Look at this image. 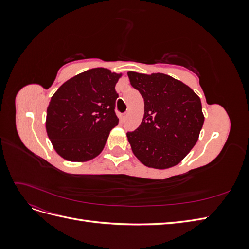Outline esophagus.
I'll use <instances>...</instances> for the list:
<instances>
[{
  "label": "esophagus",
  "mask_w": 249,
  "mask_h": 249,
  "mask_svg": "<svg viewBox=\"0 0 249 249\" xmlns=\"http://www.w3.org/2000/svg\"><path fill=\"white\" fill-rule=\"evenodd\" d=\"M126 115H127V112L123 113V114H120V119H122V120H124V119L126 118Z\"/></svg>",
  "instance_id": "1"
}]
</instances>
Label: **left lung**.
I'll use <instances>...</instances> for the list:
<instances>
[{"instance_id":"1","label":"left lung","mask_w":249,"mask_h":249,"mask_svg":"<svg viewBox=\"0 0 249 249\" xmlns=\"http://www.w3.org/2000/svg\"><path fill=\"white\" fill-rule=\"evenodd\" d=\"M127 76L144 100L141 124L126 133L134 155L148 167L176 166L197 142L205 122L199 96L164 73L129 71Z\"/></svg>"}]
</instances>
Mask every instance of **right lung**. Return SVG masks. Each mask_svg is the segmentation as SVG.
Listing matches in <instances>:
<instances>
[{"label": "right lung", "mask_w": 249, "mask_h": 249, "mask_svg": "<svg viewBox=\"0 0 249 249\" xmlns=\"http://www.w3.org/2000/svg\"><path fill=\"white\" fill-rule=\"evenodd\" d=\"M122 73L97 67L66 81L47 110L48 136L58 155L85 162L101 154L110 131L118 124L115 85Z\"/></svg>", "instance_id": "1"}]
</instances>
